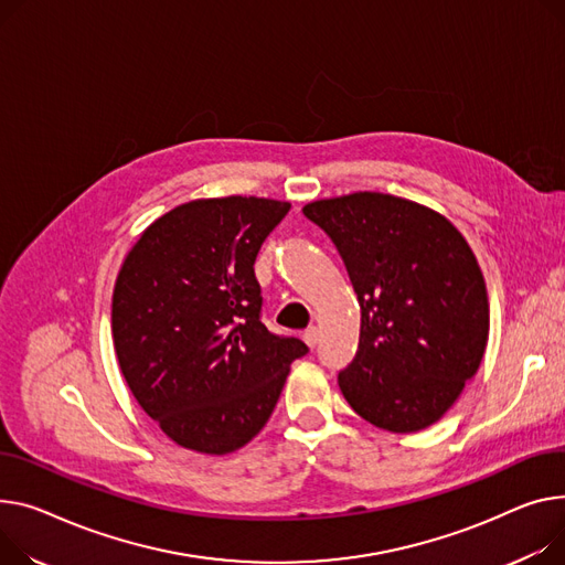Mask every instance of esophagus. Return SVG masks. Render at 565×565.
<instances>
[{"label":"esophagus","instance_id":"1","mask_svg":"<svg viewBox=\"0 0 565 565\" xmlns=\"http://www.w3.org/2000/svg\"><path fill=\"white\" fill-rule=\"evenodd\" d=\"M318 341H320V331H318V327H309V329L305 331V343L313 350V348L318 345Z\"/></svg>","mask_w":565,"mask_h":565}]
</instances>
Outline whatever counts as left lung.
Here are the masks:
<instances>
[{
	"label": "left lung",
	"mask_w": 565,
	"mask_h": 565,
	"mask_svg": "<svg viewBox=\"0 0 565 565\" xmlns=\"http://www.w3.org/2000/svg\"><path fill=\"white\" fill-rule=\"evenodd\" d=\"M333 241L361 307L354 361L338 372L370 425L411 434L445 416L488 343L479 263L452 222L411 200L352 193L307 204Z\"/></svg>",
	"instance_id": "obj_1"
}]
</instances>
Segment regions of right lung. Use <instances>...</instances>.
Masks as SVG:
<instances>
[{"mask_svg":"<svg viewBox=\"0 0 565 565\" xmlns=\"http://www.w3.org/2000/svg\"><path fill=\"white\" fill-rule=\"evenodd\" d=\"M288 211L243 195L181 204L149 224L116 279L110 329L125 380L193 452L247 445L273 416L290 363L309 352L260 322L254 260Z\"/></svg>","mask_w":565,"mask_h":565,"instance_id":"obj_1","label":"right lung"}]
</instances>
